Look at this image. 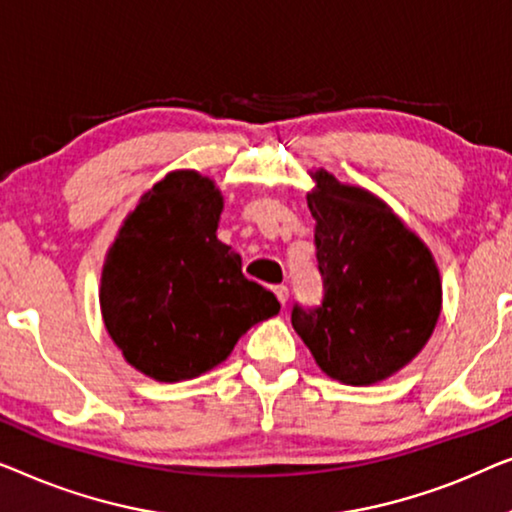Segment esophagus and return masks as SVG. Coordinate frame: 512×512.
Returning a JSON list of instances; mask_svg holds the SVG:
<instances>
[{"mask_svg":"<svg viewBox=\"0 0 512 512\" xmlns=\"http://www.w3.org/2000/svg\"><path fill=\"white\" fill-rule=\"evenodd\" d=\"M273 292H276L280 304H285V301L290 299V290H287V285H276V287H273Z\"/></svg>","mask_w":512,"mask_h":512,"instance_id":"esophagus-1","label":"esophagus"}]
</instances>
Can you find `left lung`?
<instances>
[{"instance_id":"left-lung-1","label":"left lung","mask_w":512,"mask_h":512,"mask_svg":"<svg viewBox=\"0 0 512 512\" xmlns=\"http://www.w3.org/2000/svg\"><path fill=\"white\" fill-rule=\"evenodd\" d=\"M308 194L322 276L318 306H292V327L315 362L345 385H371L403 369L441 315V276L424 243L362 187L325 169Z\"/></svg>"}]
</instances>
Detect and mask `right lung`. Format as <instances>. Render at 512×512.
Segmentation results:
<instances>
[{"label":"right lung","instance_id":"obj_1","mask_svg":"<svg viewBox=\"0 0 512 512\" xmlns=\"http://www.w3.org/2000/svg\"><path fill=\"white\" fill-rule=\"evenodd\" d=\"M222 197L197 171H174L127 215L102 273V313L134 369L160 383L225 362L246 331L280 311L218 241Z\"/></svg>","mask_w":512,"mask_h":512}]
</instances>
